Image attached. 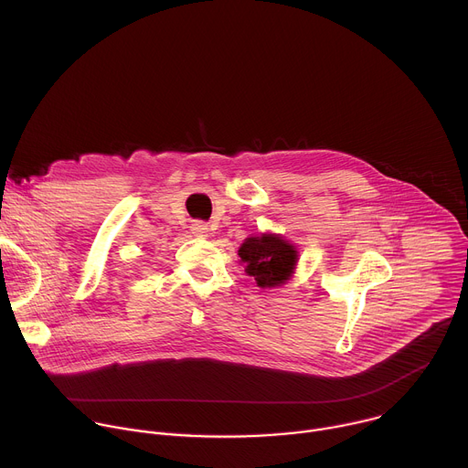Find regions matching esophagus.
I'll list each match as a JSON object with an SVG mask.
<instances>
[{
  "label": "esophagus",
  "instance_id": "obj_1",
  "mask_svg": "<svg viewBox=\"0 0 468 468\" xmlns=\"http://www.w3.org/2000/svg\"><path fill=\"white\" fill-rule=\"evenodd\" d=\"M190 231H192V235H194V237H207L209 228H207L204 222H192Z\"/></svg>",
  "mask_w": 468,
  "mask_h": 468
}]
</instances>
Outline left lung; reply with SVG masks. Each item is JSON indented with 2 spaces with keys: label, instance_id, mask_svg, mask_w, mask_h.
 I'll return each instance as SVG.
<instances>
[{
  "label": "left lung",
  "instance_id": "obj_1",
  "mask_svg": "<svg viewBox=\"0 0 468 468\" xmlns=\"http://www.w3.org/2000/svg\"><path fill=\"white\" fill-rule=\"evenodd\" d=\"M246 262V274L253 276L259 287H280L285 283L296 264V250L278 235L250 237L239 250Z\"/></svg>",
  "mask_w": 468,
  "mask_h": 468
}]
</instances>
